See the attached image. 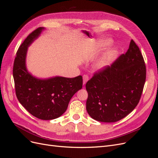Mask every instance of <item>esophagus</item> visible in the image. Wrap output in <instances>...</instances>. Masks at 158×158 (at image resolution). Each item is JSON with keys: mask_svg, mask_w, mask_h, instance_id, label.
<instances>
[{"mask_svg": "<svg viewBox=\"0 0 158 158\" xmlns=\"http://www.w3.org/2000/svg\"><path fill=\"white\" fill-rule=\"evenodd\" d=\"M88 80H89V76L87 74H84L83 76V84L85 85Z\"/></svg>", "mask_w": 158, "mask_h": 158, "instance_id": "34e87169", "label": "esophagus"}]
</instances>
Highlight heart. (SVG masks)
Returning <instances> with one entry per match:
<instances>
[{"mask_svg":"<svg viewBox=\"0 0 158 158\" xmlns=\"http://www.w3.org/2000/svg\"><path fill=\"white\" fill-rule=\"evenodd\" d=\"M111 44V41L109 40H106L102 41L99 43V46L100 47H107L109 45ZM116 55V51L114 50H109L107 52L104 53V55L102 56V58L100 59L98 62L95 66L98 69H102L104 67H106V66L109 65L111 63V61L114 59Z\"/></svg>","mask_w":158,"mask_h":158,"instance_id":"obj_1","label":"heart"}]
</instances>
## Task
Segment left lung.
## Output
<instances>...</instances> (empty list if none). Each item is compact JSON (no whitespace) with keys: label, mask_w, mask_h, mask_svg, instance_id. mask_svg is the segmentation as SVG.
I'll use <instances>...</instances> for the list:
<instances>
[{"label":"left lung","mask_w":158,"mask_h":158,"mask_svg":"<svg viewBox=\"0 0 158 158\" xmlns=\"http://www.w3.org/2000/svg\"><path fill=\"white\" fill-rule=\"evenodd\" d=\"M146 78L144 58L131 40L125 54L111 66L95 72L86 82V110L89 116L105 123L125 117L139 103Z\"/></svg>","instance_id":"8db88e82"}]
</instances>
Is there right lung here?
<instances>
[{
	"instance_id": "right-lung-1",
	"label": "right lung",
	"mask_w": 158,
	"mask_h": 158,
	"mask_svg": "<svg viewBox=\"0 0 158 158\" xmlns=\"http://www.w3.org/2000/svg\"><path fill=\"white\" fill-rule=\"evenodd\" d=\"M43 30L44 27H40L33 31L18 48L14 62L13 77L16 97L22 106L38 118L51 120L66 111L72 97L82 89L83 80L82 76L40 80L27 73L25 64L27 48Z\"/></svg>"
}]
</instances>
